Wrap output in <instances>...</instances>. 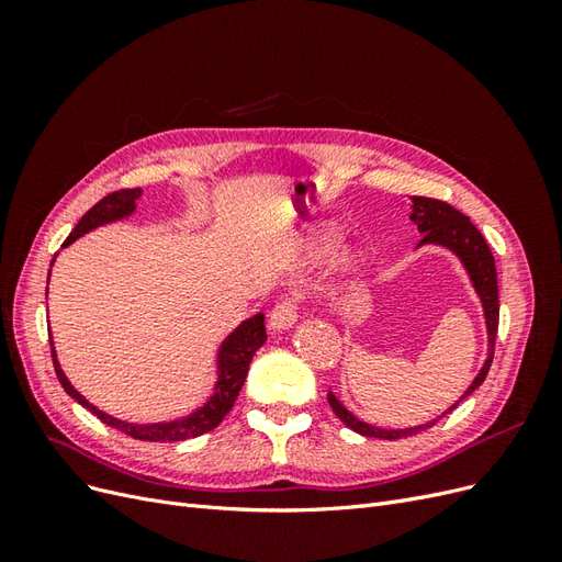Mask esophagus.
Listing matches in <instances>:
<instances>
[{
	"label": "esophagus",
	"instance_id": "1",
	"mask_svg": "<svg viewBox=\"0 0 562 562\" xmlns=\"http://www.w3.org/2000/svg\"><path fill=\"white\" fill-rule=\"evenodd\" d=\"M295 321H297V307H295L293 297H283L269 314V328L281 333V330L293 328Z\"/></svg>",
	"mask_w": 562,
	"mask_h": 562
}]
</instances>
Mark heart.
<instances>
[{
    "instance_id": "heart-1",
    "label": "heart",
    "mask_w": 562,
    "mask_h": 562,
    "mask_svg": "<svg viewBox=\"0 0 562 562\" xmlns=\"http://www.w3.org/2000/svg\"><path fill=\"white\" fill-rule=\"evenodd\" d=\"M339 241H342V234H339L337 227L321 225V227L310 229L304 236H297L291 246V252L297 262L316 265V262L326 260L328 255L339 246ZM361 265H363L361 255H347V258H342V267L347 271L361 269Z\"/></svg>"
}]
</instances>
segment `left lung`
I'll list each match as a JSON object with an SVG mask.
<instances>
[{
  "label": "left lung",
  "instance_id": "8db88e82",
  "mask_svg": "<svg viewBox=\"0 0 562 562\" xmlns=\"http://www.w3.org/2000/svg\"><path fill=\"white\" fill-rule=\"evenodd\" d=\"M411 220L413 225H417V232L422 234V239L417 244V248L422 246H438L450 250L454 258L462 262L467 277L473 285L475 295H479L481 304H483V316H485V330H487V353L483 368L479 370V375L473 378V382L467 386V391L459 401H454L443 415L434 417L427 424H417V427H407V429H382L375 427V424H368L363 419L356 417L351 411H347L345 403L337 398L335 391L328 394V403L333 407V413L342 419V424L347 429L368 436V438H382V440H396V438H405L419 434L424 429L434 427V424L446 417L448 413H452L454 407L462 403L464 398H469L475 389H479L485 382L487 370L492 366V356H495V337H497V326H499V293H497V267H495V258H492L490 246L485 244L483 234L475 229V225L471 220L459 213L457 209H452L450 203L438 201V199H427V196H411Z\"/></svg>",
  "mask_w": 562,
  "mask_h": 562
}]
</instances>
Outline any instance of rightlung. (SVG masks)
<instances>
[{
	"mask_svg": "<svg viewBox=\"0 0 562 562\" xmlns=\"http://www.w3.org/2000/svg\"><path fill=\"white\" fill-rule=\"evenodd\" d=\"M140 196H143V190H122V192H112L105 199H100L95 206L79 220L72 234L65 239L63 248L75 244L77 239H81L83 234H89L98 227L112 225V223H119V220L131 217L135 213V209H138V203L135 201H138ZM54 260H50V267H54ZM48 277H50V269H48ZM46 295H48V288H46ZM48 339H50V353H54L56 375H58L63 389L67 391V396L75 398L81 407H87L89 413H93L100 422H105L108 427H112L116 431H122V434H126L131 438H138V440H157V443H168V440H184V438H196L201 434H209L217 427L220 422L225 419V415L232 411V405L246 382L248 366L252 361L255 351H258L267 342V333H265V314L262 312L241 321L239 326H236L223 339V342H220V347L215 351L213 394L201 405H196L192 413H187L184 417L164 419V422H145V424L112 417L105 411H100V407L93 405L89 398H83L72 386V382L67 380V375L60 368L58 353L54 347V335L48 333Z\"/></svg>",
	"mask_w": 562,
	"mask_h": 562,
	"instance_id": "obj_1",
	"label": "right lung"
}]
</instances>
